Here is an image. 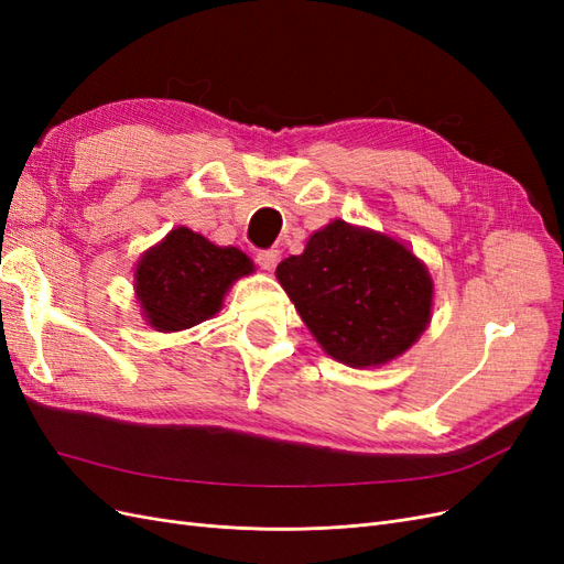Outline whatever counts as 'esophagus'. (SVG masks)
<instances>
[{
  "mask_svg": "<svg viewBox=\"0 0 564 564\" xmlns=\"http://www.w3.org/2000/svg\"><path fill=\"white\" fill-rule=\"evenodd\" d=\"M278 259H280V251L278 249H263V251L256 253V263H259L263 270L275 268Z\"/></svg>",
  "mask_w": 564,
  "mask_h": 564,
  "instance_id": "1",
  "label": "esophagus"
}]
</instances>
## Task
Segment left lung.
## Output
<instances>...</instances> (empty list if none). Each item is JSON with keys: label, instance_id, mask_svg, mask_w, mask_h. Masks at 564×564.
<instances>
[{"label": "left lung", "instance_id": "1", "mask_svg": "<svg viewBox=\"0 0 564 564\" xmlns=\"http://www.w3.org/2000/svg\"><path fill=\"white\" fill-rule=\"evenodd\" d=\"M301 319L334 360L383 365L431 319L433 282L416 256L386 235L334 220L301 256L278 265Z\"/></svg>", "mask_w": 564, "mask_h": 564}]
</instances>
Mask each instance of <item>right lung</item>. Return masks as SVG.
<instances>
[{"label": "right lung", "instance_id": "1", "mask_svg": "<svg viewBox=\"0 0 564 564\" xmlns=\"http://www.w3.org/2000/svg\"><path fill=\"white\" fill-rule=\"evenodd\" d=\"M253 270L247 253L216 247L207 237L176 228L135 268V292L158 332H181L216 315L228 286Z\"/></svg>", "mask_w": 564, "mask_h": 564}]
</instances>
